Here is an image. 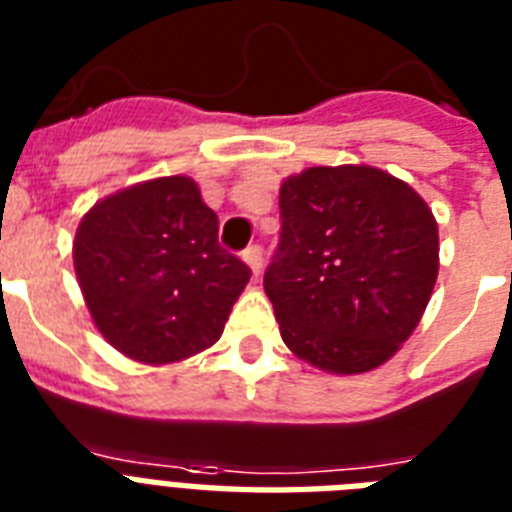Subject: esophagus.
Segmentation results:
<instances>
[{"mask_svg":"<svg viewBox=\"0 0 512 512\" xmlns=\"http://www.w3.org/2000/svg\"><path fill=\"white\" fill-rule=\"evenodd\" d=\"M241 257L247 260V265L252 268V273H255V276L263 271V247H260V244H249V247L241 252Z\"/></svg>","mask_w":512,"mask_h":512,"instance_id":"esophagus-1","label":"esophagus"}]
</instances>
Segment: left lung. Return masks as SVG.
I'll use <instances>...</instances> for the list:
<instances>
[{
    "label": "left lung",
    "mask_w": 512,
    "mask_h": 512,
    "mask_svg": "<svg viewBox=\"0 0 512 512\" xmlns=\"http://www.w3.org/2000/svg\"><path fill=\"white\" fill-rule=\"evenodd\" d=\"M279 247L263 287L281 337L327 372L388 361L438 276V225L406 183L374 167H311L279 191Z\"/></svg>",
    "instance_id": "1"
}]
</instances>
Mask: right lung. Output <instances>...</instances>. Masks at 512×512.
<instances>
[{"mask_svg": "<svg viewBox=\"0 0 512 512\" xmlns=\"http://www.w3.org/2000/svg\"><path fill=\"white\" fill-rule=\"evenodd\" d=\"M87 308L124 356L170 364L223 335L252 271L217 241L191 177H159L98 201L74 241Z\"/></svg>", "mask_w": 512, "mask_h": 512, "instance_id": "right-lung-1", "label": "right lung"}]
</instances>
